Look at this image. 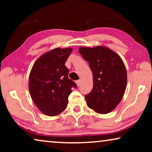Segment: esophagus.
Returning a JSON list of instances; mask_svg holds the SVG:
<instances>
[{
    "mask_svg": "<svg viewBox=\"0 0 152 152\" xmlns=\"http://www.w3.org/2000/svg\"><path fill=\"white\" fill-rule=\"evenodd\" d=\"M76 84L77 86H80V84H81V80H77V81L76 82Z\"/></svg>",
    "mask_w": 152,
    "mask_h": 152,
    "instance_id": "obj_1",
    "label": "esophagus"
}]
</instances>
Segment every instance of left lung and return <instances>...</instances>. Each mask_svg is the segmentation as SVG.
<instances>
[{"mask_svg":"<svg viewBox=\"0 0 152 152\" xmlns=\"http://www.w3.org/2000/svg\"><path fill=\"white\" fill-rule=\"evenodd\" d=\"M78 51L89 63L93 75V88L85 96L87 105L100 114L111 112L121 101L127 87V70L121 58L102 45L80 47Z\"/></svg>","mask_w":152,"mask_h":152,"instance_id":"8db88e82","label":"left lung"}]
</instances>
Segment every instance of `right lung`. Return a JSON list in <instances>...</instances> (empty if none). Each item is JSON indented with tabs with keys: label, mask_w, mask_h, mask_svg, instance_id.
Here are the masks:
<instances>
[{
	"label": "right lung",
	"mask_w": 152,
	"mask_h": 152,
	"mask_svg": "<svg viewBox=\"0 0 152 152\" xmlns=\"http://www.w3.org/2000/svg\"><path fill=\"white\" fill-rule=\"evenodd\" d=\"M72 48L53 49L35 61L29 78V89L33 102L43 114L56 116L66 109L72 87L65 66Z\"/></svg>",
	"instance_id": "obj_1"
}]
</instances>
